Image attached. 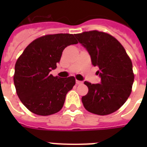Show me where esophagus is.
I'll list each match as a JSON object with an SVG mask.
<instances>
[{"label": "esophagus", "mask_w": 147, "mask_h": 147, "mask_svg": "<svg viewBox=\"0 0 147 147\" xmlns=\"http://www.w3.org/2000/svg\"><path fill=\"white\" fill-rule=\"evenodd\" d=\"M82 81H78V80H76V84L77 85H81V84H82Z\"/></svg>", "instance_id": "34e87169"}]
</instances>
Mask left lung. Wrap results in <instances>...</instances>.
<instances>
[{
    "label": "left lung",
    "instance_id": "obj_1",
    "mask_svg": "<svg viewBox=\"0 0 147 147\" xmlns=\"http://www.w3.org/2000/svg\"><path fill=\"white\" fill-rule=\"evenodd\" d=\"M88 52L92 65L98 66L100 84L85 82L88 92L82 98L88 111L107 115L126 102L131 93L134 75L131 60L123 46L107 33L97 30L76 34Z\"/></svg>",
    "mask_w": 147,
    "mask_h": 147
}]
</instances>
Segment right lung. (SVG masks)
<instances>
[{"instance_id":"1","label":"right lung","mask_w":147,"mask_h":147,"mask_svg":"<svg viewBox=\"0 0 147 147\" xmlns=\"http://www.w3.org/2000/svg\"><path fill=\"white\" fill-rule=\"evenodd\" d=\"M77 43L72 34L43 36L28 45L18 58L13 82L20 100L33 114L47 116L63 107L76 79L54 77L50 71L56 69L65 48Z\"/></svg>"}]
</instances>
